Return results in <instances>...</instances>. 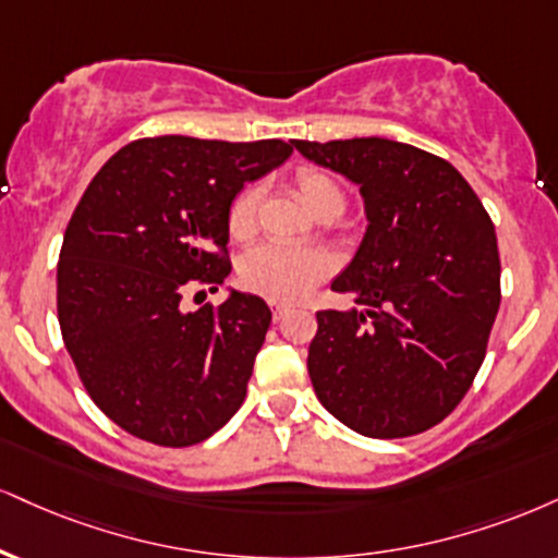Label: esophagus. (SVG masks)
<instances>
[{
    "mask_svg": "<svg viewBox=\"0 0 558 558\" xmlns=\"http://www.w3.org/2000/svg\"><path fill=\"white\" fill-rule=\"evenodd\" d=\"M288 312H291V306H286V304H272V319H275V322L283 319Z\"/></svg>",
    "mask_w": 558,
    "mask_h": 558,
    "instance_id": "34e87169",
    "label": "esophagus"
}]
</instances>
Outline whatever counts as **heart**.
<instances>
[{
    "instance_id": "heart-1",
    "label": "heart",
    "mask_w": 558,
    "mask_h": 558,
    "mask_svg": "<svg viewBox=\"0 0 558 558\" xmlns=\"http://www.w3.org/2000/svg\"><path fill=\"white\" fill-rule=\"evenodd\" d=\"M288 190L304 205V210L312 213L317 220H335L345 210L343 184L319 166H299L288 177ZM259 197L262 194L257 186H244L233 197L226 218L228 236L233 241H250L257 233ZM330 270V259L322 252L259 246L241 262L239 278L252 293L278 301V304H291V301H299L306 293H312V288L322 283Z\"/></svg>"
}]
</instances>
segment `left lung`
Wrapping results in <instances>:
<instances>
[{
	"label": "left lung",
	"mask_w": 558,
	"mask_h": 558,
	"mask_svg": "<svg viewBox=\"0 0 558 558\" xmlns=\"http://www.w3.org/2000/svg\"><path fill=\"white\" fill-rule=\"evenodd\" d=\"M359 184L366 233L332 291L359 308L317 312L308 377L340 424L400 439L445 421L486 359L499 312V250L478 194L445 158L385 137L293 140Z\"/></svg>",
	"instance_id": "1"
}]
</instances>
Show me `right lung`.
<instances>
[{"label":"right lung","mask_w":558,"mask_h":558,"mask_svg":"<svg viewBox=\"0 0 558 558\" xmlns=\"http://www.w3.org/2000/svg\"><path fill=\"white\" fill-rule=\"evenodd\" d=\"M291 153L283 140H134L72 213L59 327L90 400L137 439L199 445L244 402L270 306L231 291L220 306L186 312L181 299L194 283L218 291L231 272L228 207Z\"/></svg>","instance_id":"1"}]
</instances>
